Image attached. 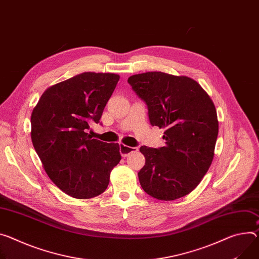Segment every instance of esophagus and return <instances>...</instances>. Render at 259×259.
I'll use <instances>...</instances> for the list:
<instances>
[{"label":"esophagus","instance_id":"obj_1","mask_svg":"<svg viewBox=\"0 0 259 259\" xmlns=\"http://www.w3.org/2000/svg\"><path fill=\"white\" fill-rule=\"evenodd\" d=\"M138 150V148H133V147H128L124 144H120V153L123 157H127L129 154L134 153Z\"/></svg>","mask_w":259,"mask_h":259}]
</instances>
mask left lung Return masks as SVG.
I'll return each instance as SVG.
<instances>
[{"mask_svg": "<svg viewBox=\"0 0 259 259\" xmlns=\"http://www.w3.org/2000/svg\"><path fill=\"white\" fill-rule=\"evenodd\" d=\"M128 82L147 103L151 125L165 129V147L139 149L146 158L140 186L165 201L189 194L214 159L219 131L214 102L188 76L154 71L132 75Z\"/></svg>", "mask_w": 259, "mask_h": 259, "instance_id": "left-lung-1", "label": "left lung"}]
</instances>
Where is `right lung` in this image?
I'll return each instance as SVG.
<instances>
[{
	"label": "right lung",
	"mask_w": 259,
	"mask_h": 259,
	"mask_svg": "<svg viewBox=\"0 0 259 259\" xmlns=\"http://www.w3.org/2000/svg\"><path fill=\"white\" fill-rule=\"evenodd\" d=\"M120 75L83 72L46 89L31 115V138L49 178L69 196L103 193L121 160L119 144L87 133L99 123Z\"/></svg>",
	"instance_id": "add662e5"
}]
</instances>
